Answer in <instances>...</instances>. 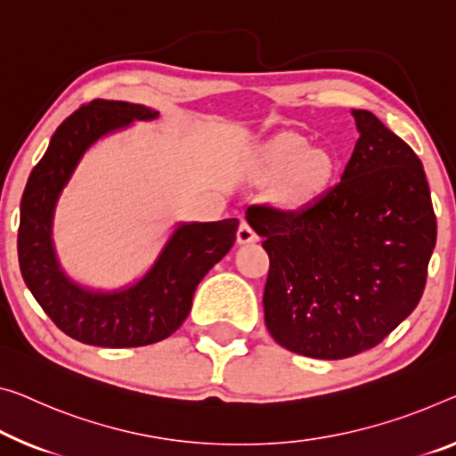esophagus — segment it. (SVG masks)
Wrapping results in <instances>:
<instances>
[{
  "label": "esophagus",
  "instance_id": "1",
  "mask_svg": "<svg viewBox=\"0 0 456 456\" xmlns=\"http://www.w3.org/2000/svg\"><path fill=\"white\" fill-rule=\"evenodd\" d=\"M236 240L238 244H248V242H256L258 240V234L252 230V226L248 222H242L240 226H238V234H236Z\"/></svg>",
  "mask_w": 456,
  "mask_h": 456
}]
</instances>
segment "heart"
Segmentation results:
<instances>
[{
    "label": "heart",
    "instance_id": "b5f03b06",
    "mask_svg": "<svg viewBox=\"0 0 456 456\" xmlns=\"http://www.w3.org/2000/svg\"><path fill=\"white\" fill-rule=\"evenodd\" d=\"M307 142L301 136L285 134L273 144L267 169L271 173H281L291 169L285 185V198L299 204L316 195L328 181L332 171V160L324 151H305Z\"/></svg>",
    "mask_w": 456,
    "mask_h": 456
}]
</instances>
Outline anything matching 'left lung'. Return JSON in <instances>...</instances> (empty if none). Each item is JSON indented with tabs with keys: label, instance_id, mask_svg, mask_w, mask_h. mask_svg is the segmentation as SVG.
Instances as JSON below:
<instances>
[{
	"label": "left lung",
	"instance_id": "1",
	"mask_svg": "<svg viewBox=\"0 0 456 456\" xmlns=\"http://www.w3.org/2000/svg\"><path fill=\"white\" fill-rule=\"evenodd\" d=\"M338 183L299 209L248 208L269 255L265 324L283 348L338 361L379 345L414 312L436 244L416 152L367 110Z\"/></svg>",
	"mask_w": 456,
	"mask_h": 456
}]
</instances>
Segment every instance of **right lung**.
<instances>
[{"label": "right lung", "mask_w": 456, "mask_h": 456, "mask_svg": "<svg viewBox=\"0 0 456 456\" xmlns=\"http://www.w3.org/2000/svg\"><path fill=\"white\" fill-rule=\"evenodd\" d=\"M157 116L159 111L140 103L89 102L59 126L24 189L20 271L46 316L83 345L132 348L165 340L185 322L201 279L236 240V218L181 224L151 271L120 291H89L61 271L53 247V216L75 167L108 132Z\"/></svg>", "instance_id": "1"}]
</instances>
